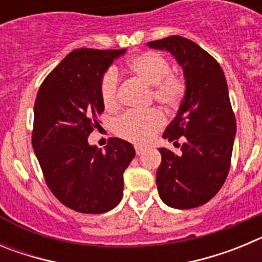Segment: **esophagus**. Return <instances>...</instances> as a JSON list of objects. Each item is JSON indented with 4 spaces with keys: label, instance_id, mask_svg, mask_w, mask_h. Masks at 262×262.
<instances>
[{
    "label": "esophagus",
    "instance_id": "1",
    "mask_svg": "<svg viewBox=\"0 0 262 262\" xmlns=\"http://www.w3.org/2000/svg\"><path fill=\"white\" fill-rule=\"evenodd\" d=\"M145 151V148H143V147H138V145H136L135 147V152H136V155H142L143 152Z\"/></svg>",
    "mask_w": 262,
    "mask_h": 262
}]
</instances>
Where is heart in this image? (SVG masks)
Here are the masks:
<instances>
[{"label":"heart","instance_id":"1","mask_svg":"<svg viewBox=\"0 0 262 262\" xmlns=\"http://www.w3.org/2000/svg\"><path fill=\"white\" fill-rule=\"evenodd\" d=\"M128 71L144 84L152 86V97L163 107H178L186 94V84L180 76L170 73V64L154 51L138 53L127 62ZM103 105L113 110L119 103V76L114 68L103 73L99 82ZM164 126V118L157 110L127 113L115 122L114 131L119 138L134 144H147Z\"/></svg>","mask_w":262,"mask_h":262}]
</instances>
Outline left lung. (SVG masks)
<instances>
[{
	"instance_id": "left-lung-1",
	"label": "left lung",
	"mask_w": 262,
	"mask_h": 262,
	"mask_svg": "<svg viewBox=\"0 0 262 262\" xmlns=\"http://www.w3.org/2000/svg\"><path fill=\"white\" fill-rule=\"evenodd\" d=\"M147 45L172 53L186 84L184 101L163 135L181 154L159 149L157 190L169 207L194 209L221 190L230 172L236 119L226 77L219 62L190 39L173 35Z\"/></svg>"
}]
</instances>
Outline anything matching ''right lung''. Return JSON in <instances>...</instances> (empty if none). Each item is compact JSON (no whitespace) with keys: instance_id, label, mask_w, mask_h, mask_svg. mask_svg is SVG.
Wrapping results in <instances>:
<instances>
[{"instance_id":"1","label":"right lung","mask_w":262,"mask_h":262,"mask_svg":"<svg viewBox=\"0 0 262 262\" xmlns=\"http://www.w3.org/2000/svg\"><path fill=\"white\" fill-rule=\"evenodd\" d=\"M126 50L78 48L41 82L34 105L32 148L46 184L64 206L102 214L123 196V173L135 156L133 144L111 138L105 151L88 143L105 110L99 82Z\"/></svg>"}]
</instances>
